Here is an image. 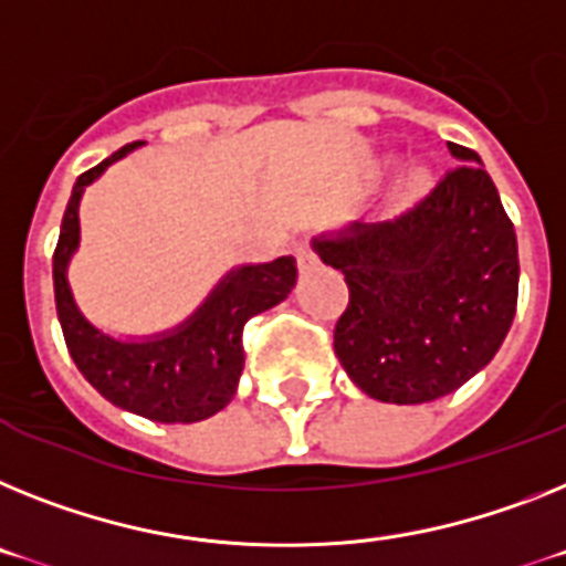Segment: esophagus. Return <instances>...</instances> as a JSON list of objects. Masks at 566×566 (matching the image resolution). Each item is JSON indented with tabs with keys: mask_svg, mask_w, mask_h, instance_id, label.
<instances>
[{
	"mask_svg": "<svg viewBox=\"0 0 566 566\" xmlns=\"http://www.w3.org/2000/svg\"><path fill=\"white\" fill-rule=\"evenodd\" d=\"M293 253H296V261H298V268H302V270H311L313 264L319 261L307 241H296V244H293Z\"/></svg>",
	"mask_w": 566,
	"mask_h": 566,
	"instance_id": "obj_1",
	"label": "esophagus"
}]
</instances>
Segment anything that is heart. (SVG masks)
Masks as SVG:
<instances>
[{"mask_svg": "<svg viewBox=\"0 0 566 566\" xmlns=\"http://www.w3.org/2000/svg\"><path fill=\"white\" fill-rule=\"evenodd\" d=\"M422 189V178L420 175H408L406 178V192H420Z\"/></svg>", "mask_w": 566, "mask_h": 566, "instance_id": "obj_1", "label": "heart"}]
</instances>
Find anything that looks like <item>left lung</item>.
<instances>
[{
    "label": "left lung",
    "mask_w": 566,
    "mask_h": 566,
    "mask_svg": "<svg viewBox=\"0 0 566 566\" xmlns=\"http://www.w3.org/2000/svg\"><path fill=\"white\" fill-rule=\"evenodd\" d=\"M394 221H354L313 239L348 284L334 350L356 388L417 406L458 391L486 368L517 305V239L478 151Z\"/></svg>",
    "instance_id": "left-lung-1"
}]
</instances>
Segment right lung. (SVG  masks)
I'll return each instance as SVG.
<instances>
[{
	"label": "right lung",
	"instance_id": "add662e5",
	"mask_svg": "<svg viewBox=\"0 0 566 566\" xmlns=\"http://www.w3.org/2000/svg\"><path fill=\"white\" fill-rule=\"evenodd\" d=\"M137 146L144 140L117 149L80 175L71 189L54 250L56 316L74 365L108 402L155 422H198L218 415L232 400L244 371L241 334L247 319L287 298L296 284V259L282 255L268 264L230 270L207 302L169 334L129 342L103 334L80 313L65 270L80 244L83 189Z\"/></svg>",
	"mask_w": 566,
	"mask_h": 566
}]
</instances>
